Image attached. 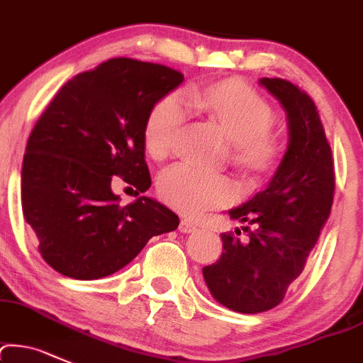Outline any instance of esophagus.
<instances>
[{"label": "esophagus", "mask_w": 363, "mask_h": 363, "mask_svg": "<svg viewBox=\"0 0 363 363\" xmlns=\"http://www.w3.org/2000/svg\"><path fill=\"white\" fill-rule=\"evenodd\" d=\"M196 230H197L196 223H192V221H189V220H182V223H180L182 233H192V232H196Z\"/></svg>", "instance_id": "obj_1"}]
</instances>
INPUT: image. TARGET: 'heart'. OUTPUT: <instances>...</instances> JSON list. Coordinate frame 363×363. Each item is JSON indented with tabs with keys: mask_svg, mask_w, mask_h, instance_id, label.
Wrapping results in <instances>:
<instances>
[{
	"mask_svg": "<svg viewBox=\"0 0 363 363\" xmlns=\"http://www.w3.org/2000/svg\"><path fill=\"white\" fill-rule=\"evenodd\" d=\"M192 107L206 112L233 142L239 164L252 171L264 169L277 150L270 133L272 111L268 104L240 81L186 89ZM186 105L177 93L152 107L143 126V142L150 157L164 159L185 118ZM159 196L171 208L189 216L221 208L235 197V185L225 174L178 162L166 167L157 180Z\"/></svg>",
	"mask_w": 363,
	"mask_h": 363,
	"instance_id": "obj_1",
	"label": "heart"
}]
</instances>
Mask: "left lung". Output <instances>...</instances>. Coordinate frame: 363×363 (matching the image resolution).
I'll list each match as a JSON object with an SVG mask.
<instances>
[{
	"label": "left lung",
	"instance_id": "8db88e82",
	"mask_svg": "<svg viewBox=\"0 0 363 363\" xmlns=\"http://www.w3.org/2000/svg\"><path fill=\"white\" fill-rule=\"evenodd\" d=\"M259 84L286 111L287 150L267 186L228 211L232 220L247 223L242 227L247 239L221 233V258L202 268L213 298L239 313H259L282 301L317 244L336 186L330 145L313 100L279 77H261Z\"/></svg>",
	"mask_w": 363,
	"mask_h": 363
}]
</instances>
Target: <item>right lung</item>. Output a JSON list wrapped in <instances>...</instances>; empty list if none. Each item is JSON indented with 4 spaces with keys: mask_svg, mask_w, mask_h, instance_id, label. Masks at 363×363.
Instances as JSON below:
<instances>
[{
    "mask_svg": "<svg viewBox=\"0 0 363 363\" xmlns=\"http://www.w3.org/2000/svg\"><path fill=\"white\" fill-rule=\"evenodd\" d=\"M182 83L166 65L111 58L67 81L38 119L22 164V211L58 274L112 275L152 237L178 228L177 214L150 197L121 206L111 183L119 177L136 196L150 189L143 126Z\"/></svg>",
    "mask_w": 363,
    "mask_h": 363,
    "instance_id": "right-lung-1",
    "label": "right lung"
}]
</instances>
